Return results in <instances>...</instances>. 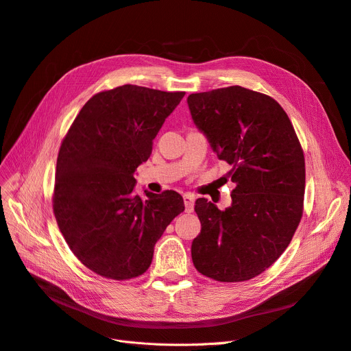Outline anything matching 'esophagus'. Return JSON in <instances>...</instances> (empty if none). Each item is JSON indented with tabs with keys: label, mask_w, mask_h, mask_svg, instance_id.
<instances>
[{
	"label": "esophagus",
	"mask_w": 351,
	"mask_h": 351,
	"mask_svg": "<svg viewBox=\"0 0 351 351\" xmlns=\"http://www.w3.org/2000/svg\"><path fill=\"white\" fill-rule=\"evenodd\" d=\"M182 198H184L186 211L191 213L193 208H194V195L193 194H184V195H182Z\"/></svg>",
	"instance_id": "34e87169"
}]
</instances>
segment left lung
Returning <instances> with one entry per match:
<instances>
[{
  "label": "left lung",
  "instance_id": "8db88e82",
  "mask_svg": "<svg viewBox=\"0 0 351 351\" xmlns=\"http://www.w3.org/2000/svg\"><path fill=\"white\" fill-rule=\"evenodd\" d=\"M193 121L230 164L232 203L198 198L197 271L223 282L254 278L285 253L303 215L306 165L293 124L274 98L240 86L190 94Z\"/></svg>",
  "mask_w": 351,
  "mask_h": 351
}]
</instances>
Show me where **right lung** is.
I'll return each mask as SVG.
<instances>
[{
	"label": "right lung",
	"instance_id": "1",
	"mask_svg": "<svg viewBox=\"0 0 351 351\" xmlns=\"http://www.w3.org/2000/svg\"><path fill=\"white\" fill-rule=\"evenodd\" d=\"M186 93L125 84L93 95L64 137L53 208L60 231L87 269L112 280L141 276L182 197L134 194L137 167Z\"/></svg>",
	"mask_w": 351,
	"mask_h": 351
}]
</instances>
